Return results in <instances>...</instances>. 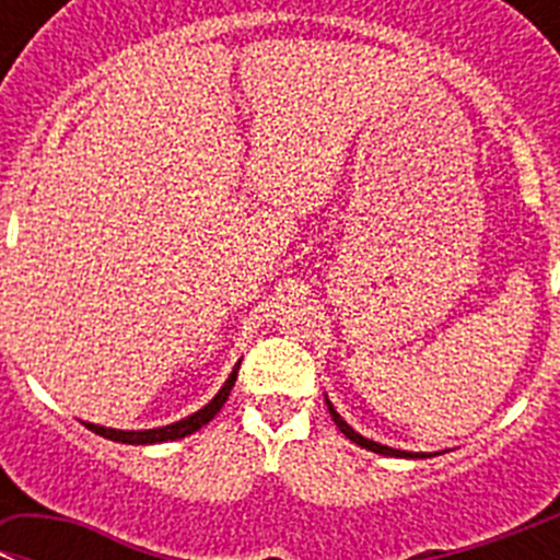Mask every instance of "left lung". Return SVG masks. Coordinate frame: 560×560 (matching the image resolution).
Instances as JSON below:
<instances>
[{"mask_svg": "<svg viewBox=\"0 0 560 560\" xmlns=\"http://www.w3.org/2000/svg\"><path fill=\"white\" fill-rule=\"evenodd\" d=\"M326 405H329L331 421L337 424V430L349 438V441H354L357 446H362V450L376 452V455H385V457H432V455H424V452H401V450H393V446H382V443H376V441H368V438H362L360 432H354L349 424H346V421H342V416L335 410V407H331L329 399H326Z\"/></svg>", "mask_w": 560, "mask_h": 560, "instance_id": "obj_1", "label": "left lung"}]
</instances>
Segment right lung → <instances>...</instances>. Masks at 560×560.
<instances>
[{
    "mask_svg": "<svg viewBox=\"0 0 560 560\" xmlns=\"http://www.w3.org/2000/svg\"><path fill=\"white\" fill-rule=\"evenodd\" d=\"M236 371H240V362H236L234 371H231V374H229L225 385L218 390V396H214V399H211L209 405L203 407V410H198V412H192V416L180 418V421H175V424L155 427V430H110V427L89 424V421H83V424L89 427V430H92V432H97V435L108 438V441L133 443V446H144V443L178 441V438H186V435H192V432H198L200 427L209 424L211 418H214L220 410H223V405H225V401H229L231 387H234V382H236Z\"/></svg>",
    "mask_w": 560,
    "mask_h": 560,
    "instance_id": "right-lung-1",
    "label": "right lung"
}]
</instances>
